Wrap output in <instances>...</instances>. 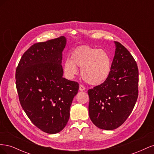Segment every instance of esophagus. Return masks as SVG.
Returning a JSON list of instances; mask_svg holds the SVG:
<instances>
[{"mask_svg": "<svg viewBox=\"0 0 154 154\" xmlns=\"http://www.w3.org/2000/svg\"><path fill=\"white\" fill-rule=\"evenodd\" d=\"M85 89V87L82 85H80V86H79V90H80V91H84Z\"/></svg>", "mask_w": 154, "mask_h": 154, "instance_id": "1", "label": "esophagus"}]
</instances>
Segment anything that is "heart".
Instances as JSON below:
<instances>
[{"label": "heart", "instance_id": "heart-1", "mask_svg": "<svg viewBox=\"0 0 154 154\" xmlns=\"http://www.w3.org/2000/svg\"><path fill=\"white\" fill-rule=\"evenodd\" d=\"M112 59L104 49L82 45L74 49L71 60L67 59L63 65V72L69 79H72L81 69V76L87 83L99 85L109 77L112 71Z\"/></svg>", "mask_w": 154, "mask_h": 154}]
</instances>
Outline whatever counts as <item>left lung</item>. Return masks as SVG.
<instances>
[{
    "label": "left lung",
    "instance_id": "left-lung-1",
    "mask_svg": "<svg viewBox=\"0 0 154 154\" xmlns=\"http://www.w3.org/2000/svg\"><path fill=\"white\" fill-rule=\"evenodd\" d=\"M108 79L88 91V114L97 127L112 130L122 125L136 105L138 97L139 72L129 51L118 42Z\"/></svg>",
    "mask_w": 154,
    "mask_h": 154
}]
</instances>
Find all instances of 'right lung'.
<instances>
[{"label": "right lung", "instance_id": "right-lung-1", "mask_svg": "<svg viewBox=\"0 0 154 154\" xmlns=\"http://www.w3.org/2000/svg\"><path fill=\"white\" fill-rule=\"evenodd\" d=\"M65 36L32 45L16 70V87L22 109L43 132H60L67 125L78 83L63 78Z\"/></svg>", "mask_w": 154, "mask_h": 154}]
</instances>
